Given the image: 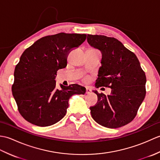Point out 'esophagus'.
Returning a JSON list of instances; mask_svg holds the SVG:
<instances>
[{
    "instance_id": "obj_1",
    "label": "esophagus",
    "mask_w": 160,
    "mask_h": 160,
    "mask_svg": "<svg viewBox=\"0 0 160 160\" xmlns=\"http://www.w3.org/2000/svg\"><path fill=\"white\" fill-rule=\"evenodd\" d=\"M91 92V89L89 87H86V93L87 94H89Z\"/></svg>"
}]
</instances>
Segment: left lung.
<instances>
[{
  "label": "left lung",
  "mask_w": 160,
  "mask_h": 160,
  "mask_svg": "<svg viewBox=\"0 0 160 160\" xmlns=\"http://www.w3.org/2000/svg\"><path fill=\"white\" fill-rule=\"evenodd\" d=\"M87 42L102 53L96 87H108L111 95L93 92L98 102L90 107L98 124L116 128L128 124L136 116L146 96L147 78L137 56L115 38L87 35Z\"/></svg>",
  "instance_id": "left-lung-1"
}]
</instances>
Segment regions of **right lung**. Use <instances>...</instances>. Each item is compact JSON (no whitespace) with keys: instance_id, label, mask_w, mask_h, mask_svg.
Listing matches in <instances>:
<instances>
[{"instance_id":"add662e5","label":"right lung","mask_w":160,"mask_h":160,"mask_svg":"<svg viewBox=\"0 0 160 160\" xmlns=\"http://www.w3.org/2000/svg\"><path fill=\"white\" fill-rule=\"evenodd\" d=\"M86 34L59 33L42 37L20 56L14 70L12 94L20 115L38 127H48L64 118L69 98L84 94L77 84L56 88L57 71L67 67L71 49L79 47Z\"/></svg>"}]
</instances>
